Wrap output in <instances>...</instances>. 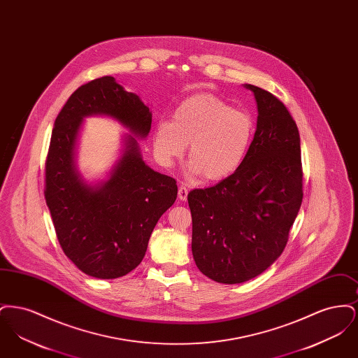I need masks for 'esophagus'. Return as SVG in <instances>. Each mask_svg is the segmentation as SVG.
Segmentation results:
<instances>
[{
  "label": "esophagus",
  "mask_w": 358,
  "mask_h": 358,
  "mask_svg": "<svg viewBox=\"0 0 358 358\" xmlns=\"http://www.w3.org/2000/svg\"><path fill=\"white\" fill-rule=\"evenodd\" d=\"M187 193H189V189H187V187L181 185V187H178V199H180L181 201H185V200H187Z\"/></svg>",
  "instance_id": "1"
}]
</instances>
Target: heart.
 Segmentation results:
<instances>
[{"label":"heart","mask_w":358,"mask_h":358,"mask_svg":"<svg viewBox=\"0 0 358 358\" xmlns=\"http://www.w3.org/2000/svg\"><path fill=\"white\" fill-rule=\"evenodd\" d=\"M251 114L210 94L192 95L177 106L173 120H159L154 131V153L171 166L189 143V169L205 180L220 181L247 159L255 138Z\"/></svg>","instance_id":"1"}]
</instances>
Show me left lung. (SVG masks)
<instances>
[{
	"mask_svg": "<svg viewBox=\"0 0 358 358\" xmlns=\"http://www.w3.org/2000/svg\"><path fill=\"white\" fill-rule=\"evenodd\" d=\"M251 90L255 138L244 164L215 187L187 194L192 254L209 279L236 285L266 271L283 252L303 199L301 138L286 106Z\"/></svg>",
	"mask_w": 358,
	"mask_h": 358,
	"instance_id": "left-lung-1",
	"label": "left lung"
}]
</instances>
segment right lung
I'll use <instances>...</instances> for the list:
<instances>
[{"label":"right lung","mask_w":358,"mask_h":358,"mask_svg":"<svg viewBox=\"0 0 358 358\" xmlns=\"http://www.w3.org/2000/svg\"><path fill=\"white\" fill-rule=\"evenodd\" d=\"M107 115L127 135L110 178L87 185L76 168V142L83 120ZM152 113L139 96L113 76L80 85L59 113L45 161V201L62 250L83 273L115 279L142 262L159 217L177 199L176 180L142 159L138 138H146Z\"/></svg>","instance_id":"add662e5"}]
</instances>
